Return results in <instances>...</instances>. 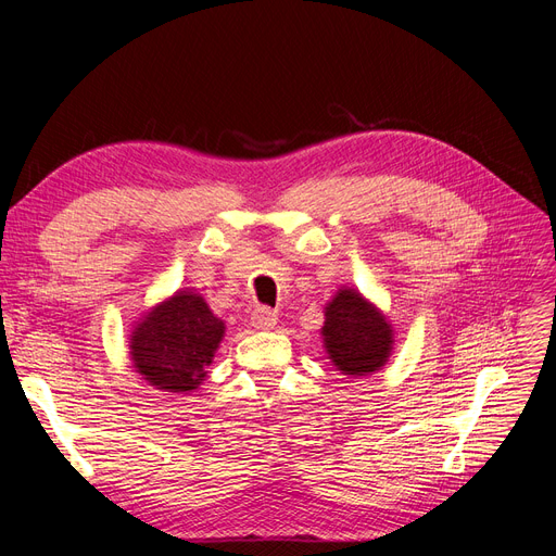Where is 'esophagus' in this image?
Instances as JSON below:
<instances>
[{"mask_svg":"<svg viewBox=\"0 0 556 556\" xmlns=\"http://www.w3.org/2000/svg\"><path fill=\"white\" fill-rule=\"evenodd\" d=\"M275 325H277V313L273 308H268V306L254 308V313H252V327L266 331V329H273Z\"/></svg>","mask_w":556,"mask_h":556,"instance_id":"esophagus-1","label":"esophagus"}]
</instances>
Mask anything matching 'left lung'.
Here are the masks:
<instances>
[{
	"instance_id": "obj_1",
	"label": "left lung",
	"mask_w": 556,
	"mask_h": 556,
	"mask_svg": "<svg viewBox=\"0 0 556 556\" xmlns=\"http://www.w3.org/2000/svg\"><path fill=\"white\" fill-rule=\"evenodd\" d=\"M323 336L333 367L354 378L381 369L394 344L386 315L354 288H340L327 304Z\"/></svg>"
}]
</instances>
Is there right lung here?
<instances>
[{"instance_id":"1","label":"right lung","mask_w":556,"mask_h":556,"mask_svg":"<svg viewBox=\"0 0 556 556\" xmlns=\"http://www.w3.org/2000/svg\"><path fill=\"white\" fill-rule=\"evenodd\" d=\"M225 323L193 290H178L146 313L130 333V361L162 392H193L214 361Z\"/></svg>"}]
</instances>
